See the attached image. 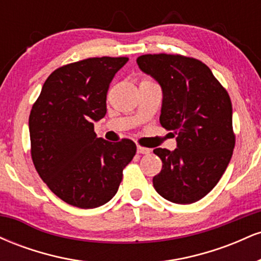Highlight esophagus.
Here are the masks:
<instances>
[{
    "instance_id": "obj_1",
    "label": "esophagus",
    "mask_w": 261,
    "mask_h": 261,
    "mask_svg": "<svg viewBox=\"0 0 261 261\" xmlns=\"http://www.w3.org/2000/svg\"><path fill=\"white\" fill-rule=\"evenodd\" d=\"M151 152V149L146 147H141V146H137V153L140 154H148Z\"/></svg>"
}]
</instances>
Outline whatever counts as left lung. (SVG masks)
Instances as JSON below:
<instances>
[{
  "instance_id": "obj_1",
  "label": "left lung",
  "mask_w": 261,
  "mask_h": 261,
  "mask_svg": "<svg viewBox=\"0 0 261 261\" xmlns=\"http://www.w3.org/2000/svg\"><path fill=\"white\" fill-rule=\"evenodd\" d=\"M136 62L162 88L161 125L178 135L174 151H153L163 163L153 178L155 191L174 203L199 201L216 187L232 158L236 140L228 93L196 59L148 54Z\"/></svg>"
}]
</instances>
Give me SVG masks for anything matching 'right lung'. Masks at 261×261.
<instances>
[{
  "label": "right lung",
  "mask_w": 261,
  "mask_h": 261,
  "mask_svg": "<svg viewBox=\"0 0 261 261\" xmlns=\"http://www.w3.org/2000/svg\"><path fill=\"white\" fill-rule=\"evenodd\" d=\"M127 58H92L62 66L47 77L29 115L32 158L50 190L80 208L113 199L122 169L133 161L131 140L98 139L94 122L107 114V93Z\"/></svg>",
  "instance_id": "add662e5"
}]
</instances>
